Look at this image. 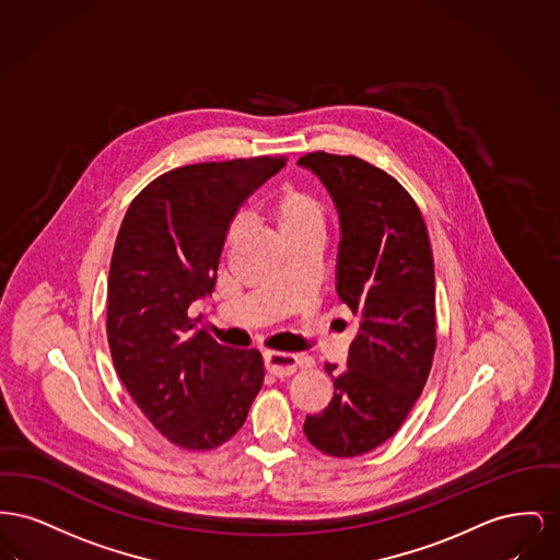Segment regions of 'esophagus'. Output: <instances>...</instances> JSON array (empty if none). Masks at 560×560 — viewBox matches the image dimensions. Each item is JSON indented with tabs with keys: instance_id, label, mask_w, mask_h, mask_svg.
<instances>
[{
	"instance_id": "obj_1",
	"label": "esophagus",
	"mask_w": 560,
	"mask_h": 560,
	"mask_svg": "<svg viewBox=\"0 0 560 560\" xmlns=\"http://www.w3.org/2000/svg\"><path fill=\"white\" fill-rule=\"evenodd\" d=\"M267 373L273 377H291L301 366V360L294 353L266 352L264 353Z\"/></svg>"
}]
</instances>
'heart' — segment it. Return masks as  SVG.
Instances as JSON below:
<instances>
[{
  "label": "heart",
  "mask_w": 560,
  "mask_h": 560,
  "mask_svg": "<svg viewBox=\"0 0 560 560\" xmlns=\"http://www.w3.org/2000/svg\"><path fill=\"white\" fill-rule=\"evenodd\" d=\"M273 214L280 225L282 236L291 237L303 232H324V208L316 196L299 187H284L273 205ZM242 232V221L237 219L228 232V242H234Z\"/></svg>",
  "instance_id": "1"
}]
</instances>
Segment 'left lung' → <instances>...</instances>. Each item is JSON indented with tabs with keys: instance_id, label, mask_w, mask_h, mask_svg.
Wrapping results in <instances>:
<instances>
[{
	"instance_id": "1",
	"label": "left lung",
	"mask_w": 560,
	"mask_h": 560,
	"mask_svg": "<svg viewBox=\"0 0 560 560\" xmlns=\"http://www.w3.org/2000/svg\"><path fill=\"white\" fill-rule=\"evenodd\" d=\"M299 166L318 175L339 212L337 294L358 316L348 366L326 364L335 394L307 415V441L358 457L392 439L428 382L436 350V282L428 228L409 191L382 168L324 151Z\"/></svg>"
}]
</instances>
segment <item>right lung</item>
<instances>
[{"instance_id": "obj_1", "label": "right lung", "mask_w": 560, "mask_h": 560, "mask_svg": "<svg viewBox=\"0 0 560 560\" xmlns=\"http://www.w3.org/2000/svg\"><path fill=\"white\" fill-rule=\"evenodd\" d=\"M287 158L180 166L151 180L119 225L107 284V341L119 380L173 444L210 451L230 441L264 385L257 350L217 343L194 301L212 293L237 208Z\"/></svg>"}]
</instances>
